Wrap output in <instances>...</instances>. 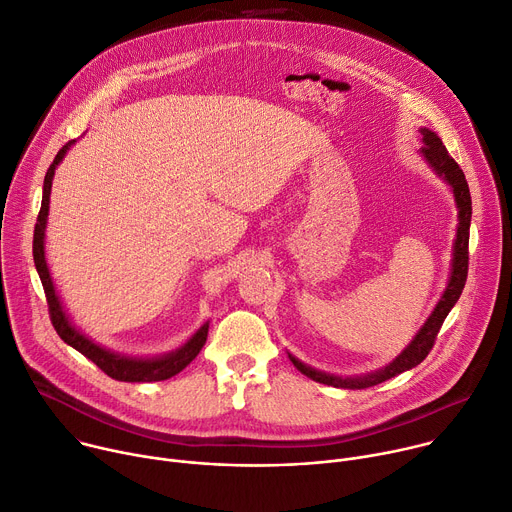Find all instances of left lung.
Here are the masks:
<instances>
[{
    "mask_svg": "<svg viewBox=\"0 0 512 512\" xmlns=\"http://www.w3.org/2000/svg\"><path fill=\"white\" fill-rule=\"evenodd\" d=\"M423 134V147H421V155L425 157V161L433 167V171L443 177L453 190V198H455V206H457V235H455V243H453V259H451V275L447 288L441 296V300L437 302V306L433 308L431 316L425 320V324L418 333L414 335V339L408 343V347L386 367L371 371L367 376H355V378H341V376H333V374H324V371H318L306 363H302L300 359H296L294 355H290L292 363L296 365L298 371H302L304 376H308L314 382L327 384L333 388H347V390H363L369 386L382 384L406 369L416 367L421 363L429 351L435 345L437 333L441 329L443 320L447 318L449 310L455 306V302L461 296L463 286H466L468 280V245H470V220H472V198H470V188L463 171L459 169V165L453 161V157L447 153L445 145L441 143V138L429 130V128H421Z\"/></svg>",
    "mask_w": 512,
    "mask_h": 512,
    "instance_id": "1",
    "label": "left lung"
}]
</instances>
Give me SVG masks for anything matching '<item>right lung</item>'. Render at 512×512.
<instances>
[{
	"mask_svg": "<svg viewBox=\"0 0 512 512\" xmlns=\"http://www.w3.org/2000/svg\"><path fill=\"white\" fill-rule=\"evenodd\" d=\"M73 143L75 141H69L57 153L55 161L51 163L49 171H46V175H44L42 204H40L36 226H34V243H32L34 265H36V271L40 275V282H42V288H44V294H46V302H49V314H51L53 327L67 345L77 349L89 361H94L104 371V374H108L110 378H114L118 382H161V380H169L171 376L179 374V371L185 365H190L196 359V355L202 351V347L206 343V337H208V322L202 324L198 333L188 343H185L179 349H175V351H171V353L157 355V357H130V355L110 351V349L94 343L91 339H87L83 333H79L71 324L67 312L63 310V304L57 296L53 277H51L49 265H46V257H44V228H46V218H49V202H51V188H53L55 169L63 161V157L67 155V151Z\"/></svg>",
	"mask_w": 512,
	"mask_h": 512,
	"instance_id": "add662e5",
	"label": "right lung"
}]
</instances>
